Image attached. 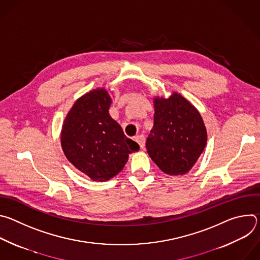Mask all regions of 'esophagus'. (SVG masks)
<instances>
[{"label":"esophagus","mask_w":260,"mask_h":260,"mask_svg":"<svg viewBox=\"0 0 260 260\" xmlns=\"http://www.w3.org/2000/svg\"><path fill=\"white\" fill-rule=\"evenodd\" d=\"M135 140H136V142L140 145V147L142 148V149H144V147H145V137H144V135L136 136V137H135Z\"/></svg>","instance_id":"esophagus-1"}]
</instances>
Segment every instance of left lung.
Instances as JSON below:
<instances>
[{"label": "left lung", "instance_id": "8db88e82", "mask_svg": "<svg viewBox=\"0 0 260 260\" xmlns=\"http://www.w3.org/2000/svg\"><path fill=\"white\" fill-rule=\"evenodd\" d=\"M154 123L146 149L166 174H186L205 149L207 131L198 110L182 95L154 100Z\"/></svg>", "mask_w": 260, "mask_h": 260}]
</instances>
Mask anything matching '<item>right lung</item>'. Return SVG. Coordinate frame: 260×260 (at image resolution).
I'll list each match as a JSON object with an SVG mask.
<instances>
[{"mask_svg":"<svg viewBox=\"0 0 260 260\" xmlns=\"http://www.w3.org/2000/svg\"><path fill=\"white\" fill-rule=\"evenodd\" d=\"M110 105L107 90H92L76 101L62 124L60 141L64 155L93 181L117 175L128 154L140 148L111 118Z\"/></svg>","mask_w":260,"mask_h":260,"instance_id":"add662e5","label":"right lung"}]
</instances>
